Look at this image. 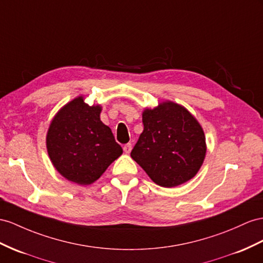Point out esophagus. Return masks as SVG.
Wrapping results in <instances>:
<instances>
[{"label": "esophagus", "instance_id": "34e87169", "mask_svg": "<svg viewBox=\"0 0 263 263\" xmlns=\"http://www.w3.org/2000/svg\"><path fill=\"white\" fill-rule=\"evenodd\" d=\"M131 150H132V144H131V143H126V144L123 146V151H124L126 154H129V153L131 152Z\"/></svg>", "mask_w": 263, "mask_h": 263}]
</instances>
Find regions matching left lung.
I'll use <instances>...</instances> for the list:
<instances>
[{"label":"left lung","mask_w":263,"mask_h":263,"mask_svg":"<svg viewBox=\"0 0 263 263\" xmlns=\"http://www.w3.org/2000/svg\"><path fill=\"white\" fill-rule=\"evenodd\" d=\"M143 132L131 157L160 186L173 187L191 180L203 163L204 132L184 106L164 101L142 113Z\"/></svg>","instance_id":"left-lung-1"}]
</instances>
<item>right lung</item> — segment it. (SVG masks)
Returning a JSON list of instances; mask_svg holds the SVG:
<instances>
[{
  "label": "right lung",
  "instance_id": "obj_1",
  "mask_svg": "<svg viewBox=\"0 0 263 263\" xmlns=\"http://www.w3.org/2000/svg\"><path fill=\"white\" fill-rule=\"evenodd\" d=\"M101 111V105L90 106L78 97L55 114L46 134L52 164L80 185L97 181L123 152L110 127L100 120Z\"/></svg>",
  "mask_w": 263,
  "mask_h": 263
}]
</instances>
